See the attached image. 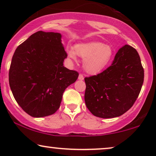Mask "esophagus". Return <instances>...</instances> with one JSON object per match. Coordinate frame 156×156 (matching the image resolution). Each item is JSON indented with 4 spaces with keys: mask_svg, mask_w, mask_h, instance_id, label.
<instances>
[{
    "mask_svg": "<svg viewBox=\"0 0 156 156\" xmlns=\"http://www.w3.org/2000/svg\"><path fill=\"white\" fill-rule=\"evenodd\" d=\"M84 75H83V74H80V75H79V77H78V79L80 80H84Z\"/></svg>",
    "mask_w": 156,
    "mask_h": 156,
    "instance_id": "esophagus-1",
    "label": "esophagus"
}]
</instances>
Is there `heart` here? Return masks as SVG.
I'll use <instances>...</instances> for the list:
<instances>
[{
    "label": "heart",
    "mask_w": 156,
    "mask_h": 156,
    "mask_svg": "<svg viewBox=\"0 0 156 156\" xmlns=\"http://www.w3.org/2000/svg\"><path fill=\"white\" fill-rule=\"evenodd\" d=\"M68 57L76 60V55L84 59L83 65L86 72L90 74L97 73L108 65L113 57L111 46L103 42L91 41L76 44L74 48L67 49Z\"/></svg>",
    "instance_id": "b5f03b06"
}]
</instances>
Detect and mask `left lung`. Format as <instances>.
<instances>
[{"mask_svg": "<svg viewBox=\"0 0 156 156\" xmlns=\"http://www.w3.org/2000/svg\"><path fill=\"white\" fill-rule=\"evenodd\" d=\"M144 70L136 49L126 44L119 49L110 67L85 77V104L99 118L120 116L132 107L139 95Z\"/></svg>", "mask_w": 156, "mask_h": 156, "instance_id": "left-lung-1", "label": "left lung"}]
</instances>
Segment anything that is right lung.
Returning a JSON list of instances; mask_svg holds the SVG:
<instances>
[{
  "label": "right lung",
  "mask_w": 156,
  "mask_h": 156,
  "mask_svg": "<svg viewBox=\"0 0 156 156\" xmlns=\"http://www.w3.org/2000/svg\"><path fill=\"white\" fill-rule=\"evenodd\" d=\"M58 33L38 31L15 51L9 70L13 97L30 116L36 118L55 114L65 89L77 80L79 73L64 67L67 58Z\"/></svg>",
  "instance_id": "obj_1"
}]
</instances>
